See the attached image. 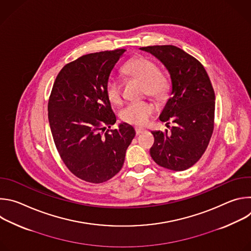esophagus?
<instances>
[{
  "instance_id": "1",
  "label": "esophagus",
  "mask_w": 251,
  "mask_h": 251,
  "mask_svg": "<svg viewBox=\"0 0 251 251\" xmlns=\"http://www.w3.org/2000/svg\"><path fill=\"white\" fill-rule=\"evenodd\" d=\"M145 130L142 129V128H135V132H136V135H140L142 134L143 132H144Z\"/></svg>"
}]
</instances>
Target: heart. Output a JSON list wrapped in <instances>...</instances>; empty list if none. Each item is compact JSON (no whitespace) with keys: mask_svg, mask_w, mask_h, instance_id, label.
<instances>
[{"mask_svg":"<svg viewBox=\"0 0 251 251\" xmlns=\"http://www.w3.org/2000/svg\"><path fill=\"white\" fill-rule=\"evenodd\" d=\"M123 73L129 76L144 81V93L163 100L170 91V82L166 75L159 71L158 65L144 56L129 59L123 66ZM105 92L112 104L119 105L123 100L122 85L117 77L110 76L106 81ZM155 111V107L148 101H133L128 103L120 113L121 119L128 124L144 126Z\"/></svg>","mask_w":251,"mask_h":251,"instance_id":"1","label":"heart"}]
</instances>
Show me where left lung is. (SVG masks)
<instances>
[{
  "mask_svg": "<svg viewBox=\"0 0 251 251\" xmlns=\"http://www.w3.org/2000/svg\"><path fill=\"white\" fill-rule=\"evenodd\" d=\"M159 58L172 79L171 97L160 115L171 130L152 132V159L161 167L184 171L203 155L214 127L216 96L203 65L175 46L141 48ZM170 127V126H168Z\"/></svg>",
  "mask_w": 251,
  "mask_h": 251,
  "instance_id": "left-lung-1",
  "label": "left lung"
}]
</instances>
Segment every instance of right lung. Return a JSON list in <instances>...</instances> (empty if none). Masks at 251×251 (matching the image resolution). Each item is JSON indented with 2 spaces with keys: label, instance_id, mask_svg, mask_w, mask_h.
<instances>
[{
  "label": "right lung",
  "instance_id": "right-lung-1",
  "mask_svg": "<svg viewBox=\"0 0 251 251\" xmlns=\"http://www.w3.org/2000/svg\"><path fill=\"white\" fill-rule=\"evenodd\" d=\"M125 51L88 53L65 64L50 95L49 122L57 152L67 169L88 183L113 177L135 137L126 123L111 129L116 116L105 92L111 70Z\"/></svg>",
  "mask_w": 251,
  "mask_h": 251
}]
</instances>
